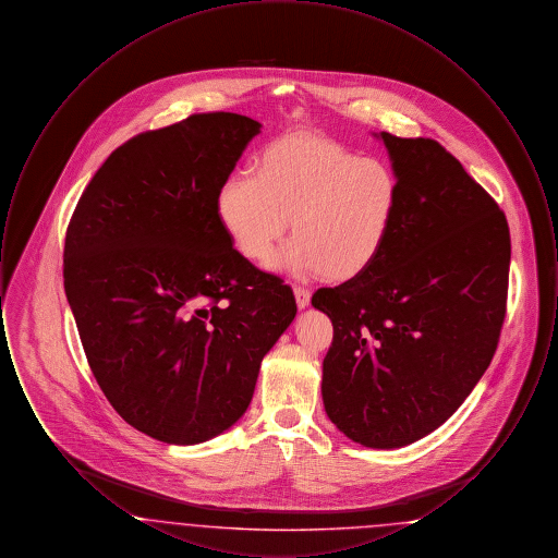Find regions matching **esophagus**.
Instances as JSON below:
<instances>
[{
	"instance_id": "obj_1",
	"label": "esophagus",
	"mask_w": 558,
	"mask_h": 558,
	"mask_svg": "<svg viewBox=\"0 0 558 558\" xmlns=\"http://www.w3.org/2000/svg\"><path fill=\"white\" fill-rule=\"evenodd\" d=\"M294 299H296L299 310H305L310 305V301H312V292L303 289V287H294Z\"/></svg>"
}]
</instances>
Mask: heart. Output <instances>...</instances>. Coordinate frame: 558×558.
I'll return each instance as SVG.
<instances>
[{"instance_id": "1", "label": "heart", "mask_w": 558, "mask_h": 558, "mask_svg": "<svg viewBox=\"0 0 558 558\" xmlns=\"http://www.w3.org/2000/svg\"><path fill=\"white\" fill-rule=\"evenodd\" d=\"M401 180L383 159L314 135L280 137L255 171H234L217 194V215L242 257L267 264L292 219L296 239L276 266L347 282L385 253L398 223Z\"/></svg>"}]
</instances>
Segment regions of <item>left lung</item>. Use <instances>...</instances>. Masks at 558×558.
Masks as SVG:
<instances>
[{"mask_svg":"<svg viewBox=\"0 0 558 558\" xmlns=\"http://www.w3.org/2000/svg\"><path fill=\"white\" fill-rule=\"evenodd\" d=\"M401 180L374 266L312 305L332 319L322 398L366 448H401L444 425L487 371L506 318L510 232L498 203L430 137L380 133Z\"/></svg>","mask_w":558,"mask_h":558,"instance_id":"obj_1","label":"left lung"}]
</instances>
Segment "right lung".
I'll use <instances>...</instances> for the list:
<instances>
[{
	"label": "right lung",
	"instance_id": "1",
	"mask_svg": "<svg viewBox=\"0 0 558 558\" xmlns=\"http://www.w3.org/2000/svg\"><path fill=\"white\" fill-rule=\"evenodd\" d=\"M259 123L196 112L121 144L64 239V292L87 364L119 416L175 446L246 412L296 303L232 246L217 194Z\"/></svg>",
	"mask_w": 558,
	"mask_h": 558
}]
</instances>
